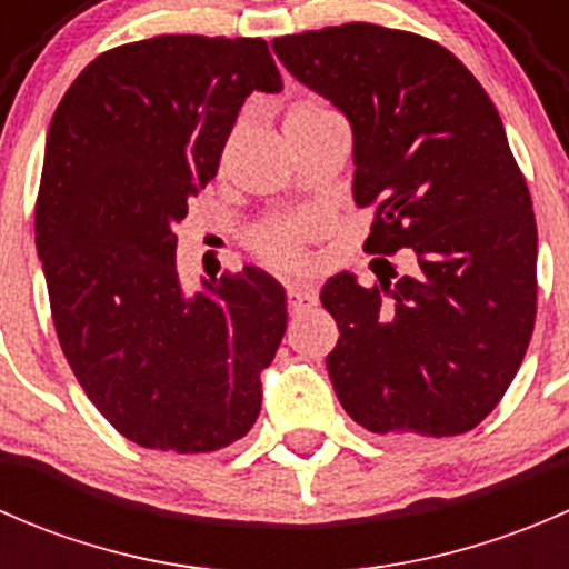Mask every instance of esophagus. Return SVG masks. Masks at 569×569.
<instances>
[{
	"mask_svg": "<svg viewBox=\"0 0 569 569\" xmlns=\"http://www.w3.org/2000/svg\"><path fill=\"white\" fill-rule=\"evenodd\" d=\"M286 302H289V311L297 313L302 311V308L317 306V295H313V289H308V286L291 283L289 291H286Z\"/></svg>",
	"mask_w": 569,
	"mask_h": 569,
	"instance_id": "34e87169",
	"label": "esophagus"
}]
</instances>
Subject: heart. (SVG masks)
<instances>
[{"mask_svg": "<svg viewBox=\"0 0 569 569\" xmlns=\"http://www.w3.org/2000/svg\"><path fill=\"white\" fill-rule=\"evenodd\" d=\"M327 114H338L327 101L302 99L286 109V126L306 123V120H319ZM308 237V226L300 220H272L252 233L250 244L261 261L272 267H297L302 261V242Z\"/></svg>", "mask_w": 569, "mask_h": 569, "instance_id": "heart-1", "label": "heart"}]
</instances>
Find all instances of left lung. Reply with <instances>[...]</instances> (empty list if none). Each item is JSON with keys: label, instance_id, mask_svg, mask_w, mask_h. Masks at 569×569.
Instances as JSON below:
<instances>
[{"label": "left lung", "instance_id": "1", "mask_svg": "<svg viewBox=\"0 0 569 569\" xmlns=\"http://www.w3.org/2000/svg\"><path fill=\"white\" fill-rule=\"evenodd\" d=\"M291 77L352 123L366 252L412 250L416 267L321 291L327 355L349 418L377 435L449 438L503 399L537 319V222L501 114L435 40L388 27H325L272 40Z\"/></svg>", "mask_w": 569, "mask_h": 569}]
</instances>
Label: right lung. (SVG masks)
<instances>
[{"label":"right lung","mask_w":569,"mask_h":569,"mask_svg":"<svg viewBox=\"0 0 569 569\" xmlns=\"http://www.w3.org/2000/svg\"><path fill=\"white\" fill-rule=\"evenodd\" d=\"M252 90H283L267 40L159 36L96 57L51 118L36 203L51 319L82 391L142 449H226L261 412L283 289L244 267L183 295L176 269V226Z\"/></svg>","instance_id":"add662e5"}]
</instances>
